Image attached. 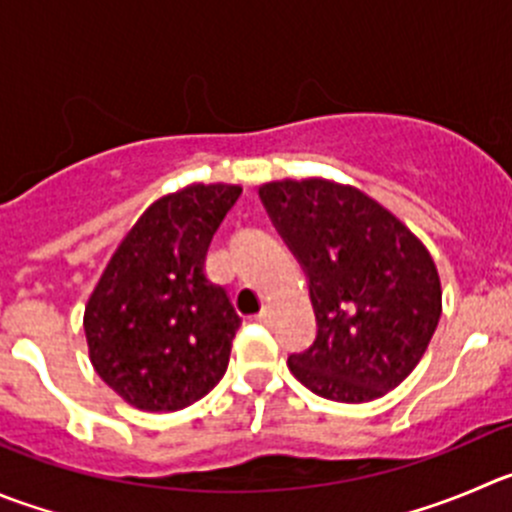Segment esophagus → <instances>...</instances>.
<instances>
[{
    "instance_id": "obj_1",
    "label": "esophagus",
    "mask_w": 512,
    "mask_h": 512,
    "mask_svg": "<svg viewBox=\"0 0 512 512\" xmlns=\"http://www.w3.org/2000/svg\"><path fill=\"white\" fill-rule=\"evenodd\" d=\"M253 321H256V324H266V326H269L271 321H274V314H271V309H261L259 314L253 316Z\"/></svg>"
}]
</instances>
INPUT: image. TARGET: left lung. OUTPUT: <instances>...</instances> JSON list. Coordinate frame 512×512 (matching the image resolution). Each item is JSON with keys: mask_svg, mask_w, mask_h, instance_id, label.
I'll return each instance as SVG.
<instances>
[{"mask_svg": "<svg viewBox=\"0 0 512 512\" xmlns=\"http://www.w3.org/2000/svg\"><path fill=\"white\" fill-rule=\"evenodd\" d=\"M259 196L309 276L316 339L291 354V374L344 405L384 397L420 364L442 314L427 246L382 203L337 180H271Z\"/></svg>", "mask_w": 512, "mask_h": 512, "instance_id": "obj_1", "label": "left lung"}]
</instances>
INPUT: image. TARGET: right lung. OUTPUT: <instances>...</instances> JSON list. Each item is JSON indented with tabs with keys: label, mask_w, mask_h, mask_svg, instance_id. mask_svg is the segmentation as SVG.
I'll use <instances>...</instances> for the list:
<instances>
[{
	"label": "right lung",
	"mask_w": 512,
	"mask_h": 512,
	"mask_svg": "<svg viewBox=\"0 0 512 512\" xmlns=\"http://www.w3.org/2000/svg\"><path fill=\"white\" fill-rule=\"evenodd\" d=\"M241 191L191 183L150 203L92 289L82 319L90 362L130 407L183 410L226 374L241 316L203 269Z\"/></svg>",
	"instance_id": "right-lung-1"
}]
</instances>
